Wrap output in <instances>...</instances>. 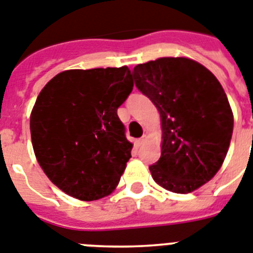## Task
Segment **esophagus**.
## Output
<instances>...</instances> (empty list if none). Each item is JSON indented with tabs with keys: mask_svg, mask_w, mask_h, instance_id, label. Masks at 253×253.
Masks as SVG:
<instances>
[{
	"mask_svg": "<svg viewBox=\"0 0 253 253\" xmlns=\"http://www.w3.org/2000/svg\"><path fill=\"white\" fill-rule=\"evenodd\" d=\"M145 140H146V135H143V136L140 137V139L136 140V145L140 146V145H141V144L144 143V141H145Z\"/></svg>",
	"mask_w": 253,
	"mask_h": 253,
	"instance_id": "1",
	"label": "esophagus"
}]
</instances>
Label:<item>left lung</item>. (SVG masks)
I'll return each mask as SVG.
<instances>
[{
	"label": "left lung",
	"instance_id": "1",
	"mask_svg": "<svg viewBox=\"0 0 253 253\" xmlns=\"http://www.w3.org/2000/svg\"><path fill=\"white\" fill-rule=\"evenodd\" d=\"M132 76L161 114L162 152L149 166L153 179L169 192H194L216 175L230 145L234 120L224 88L186 58L148 61Z\"/></svg>",
	"mask_w": 253,
	"mask_h": 253
}]
</instances>
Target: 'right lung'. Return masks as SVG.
Returning <instances> with one entry per match:
<instances>
[{
  "label": "right lung",
  "instance_id": "1",
  "mask_svg": "<svg viewBox=\"0 0 253 253\" xmlns=\"http://www.w3.org/2000/svg\"><path fill=\"white\" fill-rule=\"evenodd\" d=\"M130 69H71L42 88L31 114V136L48 179L81 201L113 192L132 144L117 114L132 91Z\"/></svg>",
  "mask_w": 253,
  "mask_h": 253
}]
</instances>
